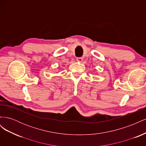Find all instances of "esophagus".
I'll return each instance as SVG.
<instances>
[{"label":"esophagus","mask_w":146,"mask_h":146,"mask_svg":"<svg viewBox=\"0 0 146 146\" xmlns=\"http://www.w3.org/2000/svg\"><path fill=\"white\" fill-rule=\"evenodd\" d=\"M77 60L79 61V62H81V61H82L83 60V58L82 57H78V58H77Z\"/></svg>","instance_id":"obj_1"}]
</instances>
